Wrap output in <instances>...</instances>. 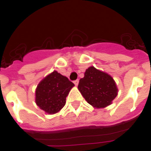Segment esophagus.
<instances>
[{
  "mask_svg": "<svg viewBox=\"0 0 151 151\" xmlns=\"http://www.w3.org/2000/svg\"><path fill=\"white\" fill-rule=\"evenodd\" d=\"M73 83L75 84V85H76V86H77V85H78V79L75 80L74 82H73Z\"/></svg>",
  "mask_w": 151,
  "mask_h": 151,
  "instance_id": "34e87169",
  "label": "esophagus"
}]
</instances>
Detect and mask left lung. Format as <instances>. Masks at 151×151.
Segmentation results:
<instances>
[{
  "label": "left lung",
  "instance_id": "left-lung-1",
  "mask_svg": "<svg viewBox=\"0 0 151 151\" xmlns=\"http://www.w3.org/2000/svg\"><path fill=\"white\" fill-rule=\"evenodd\" d=\"M78 88L89 104L96 108L111 104L118 94L113 78L94 66L86 69L84 78L79 80Z\"/></svg>",
  "mask_w": 151,
  "mask_h": 151
}]
</instances>
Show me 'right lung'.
I'll return each instance as SVG.
<instances>
[{
  "label": "right lung",
  "mask_w": 151,
  "mask_h": 151,
  "mask_svg": "<svg viewBox=\"0 0 151 151\" xmlns=\"http://www.w3.org/2000/svg\"><path fill=\"white\" fill-rule=\"evenodd\" d=\"M74 84L54 71L40 82L35 91V102L40 109L54 114L66 104V98Z\"/></svg>",
  "instance_id": "1"
}]
</instances>
